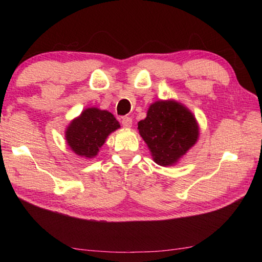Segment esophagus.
I'll list each match as a JSON object with an SVG mask.
<instances>
[{
  "mask_svg": "<svg viewBox=\"0 0 262 262\" xmlns=\"http://www.w3.org/2000/svg\"><path fill=\"white\" fill-rule=\"evenodd\" d=\"M121 125L125 128H130L133 125V120L129 117H123L121 118Z\"/></svg>",
  "mask_w": 262,
  "mask_h": 262,
  "instance_id": "esophagus-1",
  "label": "esophagus"
}]
</instances>
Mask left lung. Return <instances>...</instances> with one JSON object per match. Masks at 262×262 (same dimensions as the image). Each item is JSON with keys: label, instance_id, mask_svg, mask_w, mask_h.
<instances>
[{"label": "left lung", "instance_id": "8db88e82", "mask_svg": "<svg viewBox=\"0 0 262 262\" xmlns=\"http://www.w3.org/2000/svg\"><path fill=\"white\" fill-rule=\"evenodd\" d=\"M137 128L155 163L161 166L174 165L199 139L193 113L176 100L155 101Z\"/></svg>", "mask_w": 262, "mask_h": 262}]
</instances>
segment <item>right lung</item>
<instances>
[{
	"label": "right lung",
	"mask_w": 262,
	"mask_h": 262,
	"mask_svg": "<svg viewBox=\"0 0 262 262\" xmlns=\"http://www.w3.org/2000/svg\"><path fill=\"white\" fill-rule=\"evenodd\" d=\"M118 128L120 125L112 113L89 107L69 123L66 140L70 149L78 156L94 158L107 136Z\"/></svg>",
	"instance_id": "obj_1"
}]
</instances>
